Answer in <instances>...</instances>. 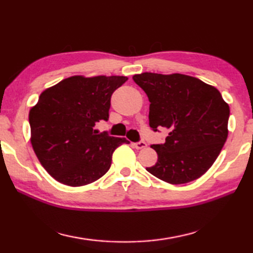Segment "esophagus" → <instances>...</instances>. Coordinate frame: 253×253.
<instances>
[{"instance_id":"esophagus-1","label":"esophagus","mask_w":253,"mask_h":253,"mask_svg":"<svg viewBox=\"0 0 253 253\" xmlns=\"http://www.w3.org/2000/svg\"><path fill=\"white\" fill-rule=\"evenodd\" d=\"M133 147H134L135 149H138V150H140V149H144L145 147H147V143H145L144 141H139V142H135V143H133Z\"/></svg>"}]
</instances>
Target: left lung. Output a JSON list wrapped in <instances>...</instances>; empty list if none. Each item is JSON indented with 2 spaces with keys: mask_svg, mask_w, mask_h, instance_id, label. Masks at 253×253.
<instances>
[{
  "mask_svg": "<svg viewBox=\"0 0 253 253\" xmlns=\"http://www.w3.org/2000/svg\"><path fill=\"white\" fill-rule=\"evenodd\" d=\"M133 81L150 101L149 126L167 127L165 143L152 144L158 162L147 171L171 184L200 178L228 138L229 105L214 86L184 74L141 73Z\"/></svg>",
  "mask_w": 253,
  "mask_h": 253,
  "instance_id": "left-lung-1",
  "label": "left lung"
}]
</instances>
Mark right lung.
<instances>
[{
  "instance_id": "right-lung-1",
  "label": "right lung",
  "mask_w": 253,
  "mask_h": 253,
  "mask_svg": "<svg viewBox=\"0 0 253 253\" xmlns=\"http://www.w3.org/2000/svg\"><path fill=\"white\" fill-rule=\"evenodd\" d=\"M126 77H71L43 91L30 110L31 143L44 169L56 181L81 187L109 171L114 150L126 138L93 129L108 121L111 96Z\"/></svg>"
}]
</instances>
